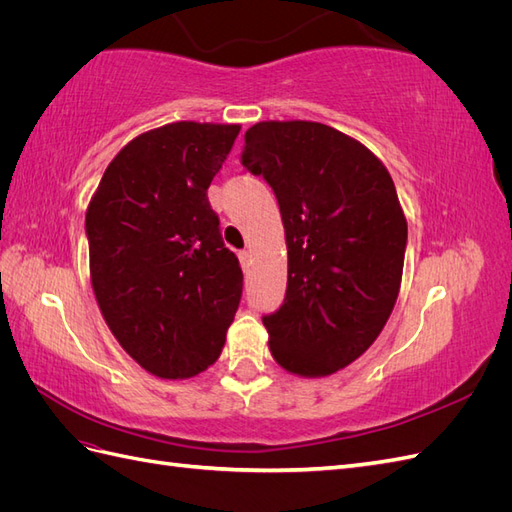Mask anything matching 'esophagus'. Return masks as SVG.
<instances>
[{"instance_id": "obj_1", "label": "esophagus", "mask_w": 512, "mask_h": 512, "mask_svg": "<svg viewBox=\"0 0 512 512\" xmlns=\"http://www.w3.org/2000/svg\"><path fill=\"white\" fill-rule=\"evenodd\" d=\"M239 260H241V267H243V269L250 267V260H252L250 250H241V252H239Z\"/></svg>"}]
</instances>
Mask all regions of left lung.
<instances>
[{
    "mask_svg": "<svg viewBox=\"0 0 512 512\" xmlns=\"http://www.w3.org/2000/svg\"><path fill=\"white\" fill-rule=\"evenodd\" d=\"M243 166L280 205L288 286L262 316L273 359L329 376L376 342L404 271L408 224L382 162L314 121H262L245 132Z\"/></svg>",
    "mask_w": 512,
    "mask_h": 512,
    "instance_id": "1",
    "label": "left lung"
}]
</instances>
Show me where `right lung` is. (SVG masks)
<instances>
[{"mask_svg":"<svg viewBox=\"0 0 512 512\" xmlns=\"http://www.w3.org/2000/svg\"><path fill=\"white\" fill-rule=\"evenodd\" d=\"M239 130L179 121L136 136L104 170L85 215L102 316L160 378L215 363L241 301L239 258L207 198Z\"/></svg>","mask_w":512,"mask_h":512,"instance_id":"1","label":"right lung"}]
</instances>
